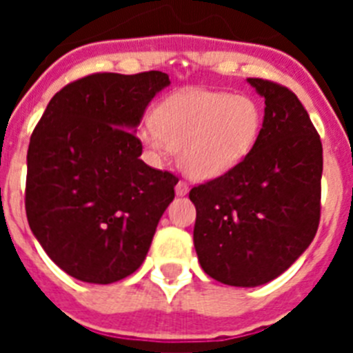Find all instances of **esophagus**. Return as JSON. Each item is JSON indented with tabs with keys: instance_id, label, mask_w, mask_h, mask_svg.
<instances>
[{
	"instance_id": "obj_1",
	"label": "esophagus",
	"mask_w": 353,
	"mask_h": 353,
	"mask_svg": "<svg viewBox=\"0 0 353 353\" xmlns=\"http://www.w3.org/2000/svg\"><path fill=\"white\" fill-rule=\"evenodd\" d=\"M174 191H176V194L179 196H185L187 192H189V183L180 180V182L176 183V187H174Z\"/></svg>"
}]
</instances>
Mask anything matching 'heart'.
<instances>
[{
    "instance_id": "heart-1",
    "label": "heart",
    "mask_w": 353,
    "mask_h": 353,
    "mask_svg": "<svg viewBox=\"0 0 353 353\" xmlns=\"http://www.w3.org/2000/svg\"><path fill=\"white\" fill-rule=\"evenodd\" d=\"M263 127L256 99L212 90H185L155 109V123L141 127V141L154 154L180 150V168L208 180L239 166L252 152Z\"/></svg>"
}]
</instances>
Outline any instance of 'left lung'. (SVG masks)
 I'll list each match as a JSON object with an SVG mask.
<instances>
[{"label": "left lung", "instance_id": "8db88e82", "mask_svg": "<svg viewBox=\"0 0 353 353\" xmlns=\"http://www.w3.org/2000/svg\"><path fill=\"white\" fill-rule=\"evenodd\" d=\"M265 99L263 127L232 171L192 187L201 269L230 286H260L290 269L320 223L322 141L297 95L249 77Z\"/></svg>", "mask_w": 353, "mask_h": 353}]
</instances>
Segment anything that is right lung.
I'll return each mask as SVG.
<instances>
[{
	"label": "right lung",
	"mask_w": 353,
	"mask_h": 353,
	"mask_svg": "<svg viewBox=\"0 0 353 353\" xmlns=\"http://www.w3.org/2000/svg\"><path fill=\"white\" fill-rule=\"evenodd\" d=\"M164 72H102L56 93L31 134L26 215L68 276L109 285L141 267L179 179L139 159L136 127Z\"/></svg>",
	"instance_id": "1"
}]
</instances>
